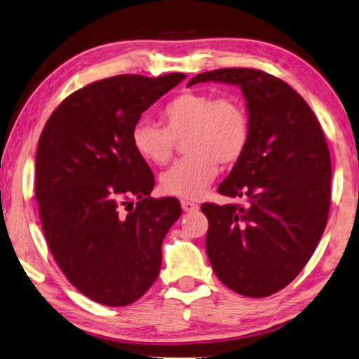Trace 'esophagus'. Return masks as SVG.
<instances>
[{"instance_id":"1","label":"esophagus","mask_w":359,"mask_h":359,"mask_svg":"<svg viewBox=\"0 0 359 359\" xmlns=\"http://www.w3.org/2000/svg\"><path fill=\"white\" fill-rule=\"evenodd\" d=\"M180 204H182V209H184L185 212H193V210L198 209V204H195L193 201H189V200H182Z\"/></svg>"}]
</instances>
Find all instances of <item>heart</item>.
Listing matches in <instances>:
<instances>
[{"instance_id": "obj_1", "label": "heart", "mask_w": 359, "mask_h": 359, "mask_svg": "<svg viewBox=\"0 0 359 359\" xmlns=\"http://www.w3.org/2000/svg\"><path fill=\"white\" fill-rule=\"evenodd\" d=\"M164 128L139 119L130 130V144L144 161L164 166L182 140L187 155L161 175V190L170 196L195 200L209 189L222 166L243 158L251 139L246 107L233 95L185 90L161 110Z\"/></svg>"}]
</instances>
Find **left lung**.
Listing matches in <instances>:
<instances>
[{
    "instance_id": "1",
    "label": "left lung",
    "mask_w": 359,
    "mask_h": 359,
    "mask_svg": "<svg viewBox=\"0 0 359 359\" xmlns=\"http://www.w3.org/2000/svg\"><path fill=\"white\" fill-rule=\"evenodd\" d=\"M240 86L251 139L219 193L244 204L204 203L206 252L219 280L246 297H269L302 271L326 229L331 156L315 113L283 79L255 68L200 73L189 86Z\"/></svg>"
}]
</instances>
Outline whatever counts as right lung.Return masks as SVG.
I'll use <instances>...</instances> for the list:
<instances>
[{"mask_svg":"<svg viewBox=\"0 0 359 359\" xmlns=\"http://www.w3.org/2000/svg\"><path fill=\"white\" fill-rule=\"evenodd\" d=\"M185 78L118 75L68 95L44 126L35 191L57 265L94 302L140 299L161 269V244L180 217L177 198H151L155 175L130 144L142 113ZM130 197L135 208L124 213Z\"/></svg>","mask_w":359,"mask_h":359,"instance_id":"add662e5","label":"right lung"}]
</instances>
